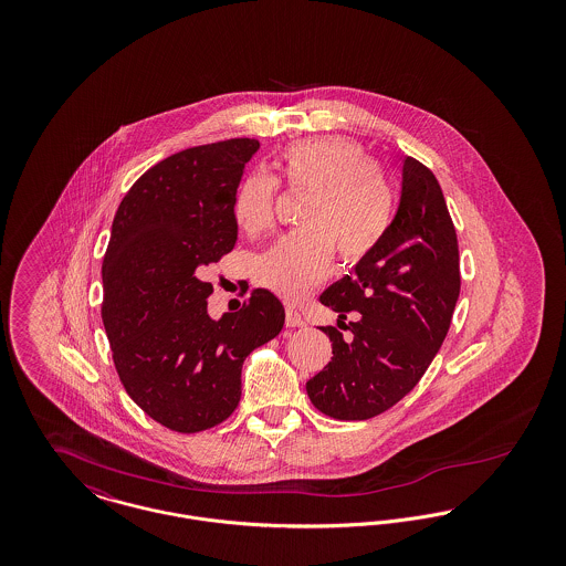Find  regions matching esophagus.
Returning a JSON list of instances; mask_svg holds the SVG:
<instances>
[{
    "mask_svg": "<svg viewBox=\"0 0 566 566\" xmlns=\"http://www.w3.org/2000/svg\"><path fill=\"white\" fill-rule=\"evenodd\" d=\"M303 324H305V321L301 318V314L293 310V307H286V326L289 328H296V326H303Z\"/></svg>",
    "mask_w": 566,
    "mask_h": 566,
    "instance_id": "esophagus-1",
    "label": "esophagus"
}]
</instances>
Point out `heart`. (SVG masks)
I'll list each match as a JSON object with an SVG mask.
<instances>
[{
	"label": "heart",
	"instance_id": "heart-1",
	"mask_svg": "<svg viewBox=\"0 0 566 566\" xmlns=\"http://www.w3.org/2000/svg\"><path fill=\"white\" fill-rule=\"evenodd\" d=\"M280 180L305 192L301 231L284 235L254 263L256 282L282 298L296 301L321 284L335 252L348 265L367 259L384 240L395 212V192L369 153L354 139L324 135L298 139L277 159ZM277 180L250 174L233 201L240 229L256 235L275 216Z\"/></svg>",
	"mask_w": 566,
	"mask_h": 566
}]
</instances>
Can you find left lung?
I'll list each match as a JSON object with an SVG mask.
<instances>
[{"label": "left lung", "mask_w": 566, "mask_h": 566, "mask_svg": "<svg viewBox=\"0 0 566 566\" xmlns=\"http://www.w3.org/2000/svg\"><path fill=\"white\" fill-rule=\"evenodd\" d=\"M458 261L457 229L434 174L405 157L401 203L384 240L321 295L342 321L350 312L358 318L344 323L350 339L335 326L321 328L333 358L305 384L316 409L335 420H369L403 399L448 335Z\"/></svg>", "instance_id": "1"}]
</instances>
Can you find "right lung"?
Instances as JSON below:
<instances>
[{"instance_id": "1", "label": "right lung", "mask_w": 566, "mask_h": 566, "mask_svg": "<svg viewBox=\"0 0 566 566\" xmlns=\"http://www.w3.org/2000/svg\"><path fill=\"white\" fill-rule=\"evenodd\" d=\"M259 139L176 153L123 197L102 265V321L127 395L169 431L227 420L242 397V365L284 326L280 298L252 291L240 312L208 316L203 280L238 242L233 201Z\"/></svg>"}]
</instances>
